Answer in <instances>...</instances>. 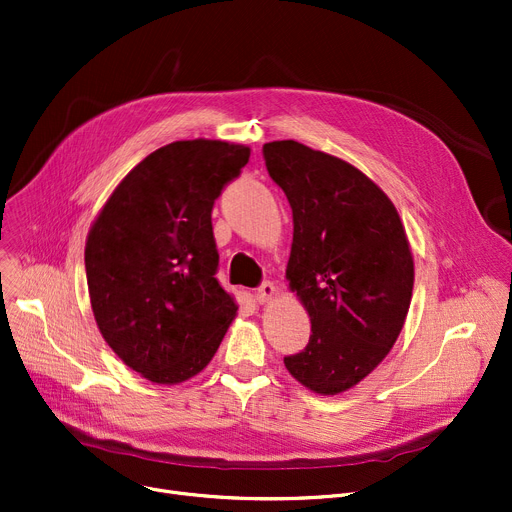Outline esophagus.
Listing matches in <instances>:
<instances>
[{
	"label": "esophagus",
	"instance_id": "34e87169",
	"mask_svg": "<svg viewBox=\"0 0 512 512\" xmlns=\"http://www.w3.org/2000/svg\"><path fill=\"white\" fill-rule=\"evenodd\" d=\"M274 293H277V289H274V285H272L270 281H264V283L254 291V299H256L258 303H266V301H270V299L274 297Z\"/></svg>",
	"mask_w": 512,
	"mask_h": 512
}]
</instances>
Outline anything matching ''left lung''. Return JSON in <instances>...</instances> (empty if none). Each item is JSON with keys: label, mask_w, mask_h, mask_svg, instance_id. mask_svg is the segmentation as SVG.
<instances>
[{"label": "left lung", "mask_w": 512, "mask_h": 512, "mask_svg": "<svg viewBox=\"0 0 512 512\" xmlns=\"http://www.w3.org/2000/svg\"><path fill=\"white\" fill-rule=\"evenodd\" d=\"M262 155L293 211L287 279L311 318L307 346L285 367L334 396L367 377L402 332L414 285L406 231L383 190L338 157L291 139Z\"/></svg>", "instance_id": "obj_1"}]
</instances>
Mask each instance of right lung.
Masks as SVG:
<instances>
[{"label": "right lung", "mask_w": 512, "mask_h": 512, "mask_svg": "<svg viewBox=\"0 0 512 512\" xmlns=\"http://www.w3.org/2000/svg\"><path fill=\"white\" fill-rule=\"evenodd\" d=\"M250 149L176 141L149 153L116 186L86 244L96 324L133 371L180 383L217 352L238 303L217 281L211 213Z\"/></svg>", "instance_id": "obj_1"}]
</instances>
